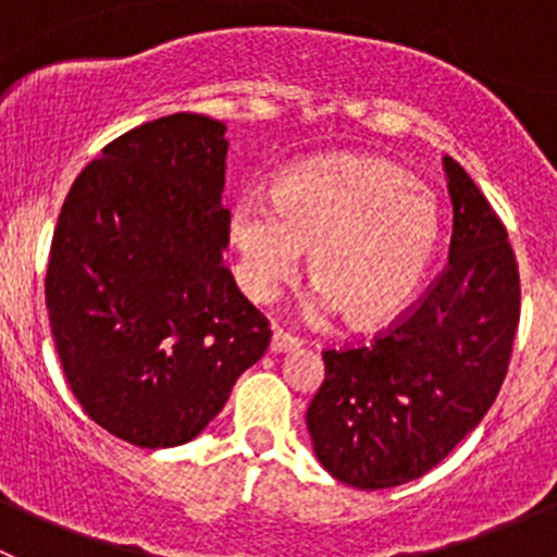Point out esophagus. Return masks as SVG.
Masks as SVG:
<instances>
[{
  "mask_svg": "<svg viewBox=\"0 0 557 557\" xmlns=\"http://www.w3.org/2000/svg\"><path fill=\"white\" fill-rule=\"evenodd\" d=\"M299 347V339L283 334V331H274L272 339H269V352H294Z\"/></svg>",
  "mask_w": 557,
  "mask_h": 557,
  "instance_id": "esophagus-1",
  "label": "esophagus"
}]
</instances>
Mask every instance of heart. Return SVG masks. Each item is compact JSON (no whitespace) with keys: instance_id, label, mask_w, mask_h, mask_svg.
Segmentation results:
<instances>
[{"instance_id":"b5f03b06","label":"heart","mask_w":557,"mask_h":557,"mask_svg":"<svg viewBox=\"0 0 557 557\" xmlns=\"http://www.w3.org/2000/svg\"><path fill=\"white\" fill-rule=\"evenodd\" d=\"M440 207L412 174L374 156H331L285 172L272 199L245 194L232 205L228 243L237 283L256 305L296 277L310 250L318 290L305 314L325 325L347 314L352 329H383L418 294L440 247Z\"/></svg>"}]
</instances>
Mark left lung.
<instances>
[{"label": "left lung", "mask_w": 557, "mask_h": 557, "mask_svg": "<svg viewBox=\"0 0 557 557\" xmlns=\"http://www.w3.org/2000/svg\"><path fill=\"white\" fill-rule=\"evenodd\" d=\"M450 258L404 323L367 347L325 350L307 409L323 469L358 491L429 474L471 434L507 377L520 320V274L507 228L474 180L445 156Z\"/></svg>", "instance_id": "8db88e82"}]
</instances>
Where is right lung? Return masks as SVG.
Masks as SVG:
<instances>
[{
  "mask_svg": "<svg viewBox=\"0 0 557 557\" xmlns=\"http://www.w3.org/2000/svg\"><path fill=\"white\" fill-rule=\"evenodd\" d=\"M226 153V123L174 112L107 145L61 207L55 350L88 418L128 445L196 440L267 350V318L223 267Z\"/></svg>",
  "mask_w": 557,
  "mask_h": 557,
  "instance_id": "1",
  "label": "right lung"
}]
</instances>
